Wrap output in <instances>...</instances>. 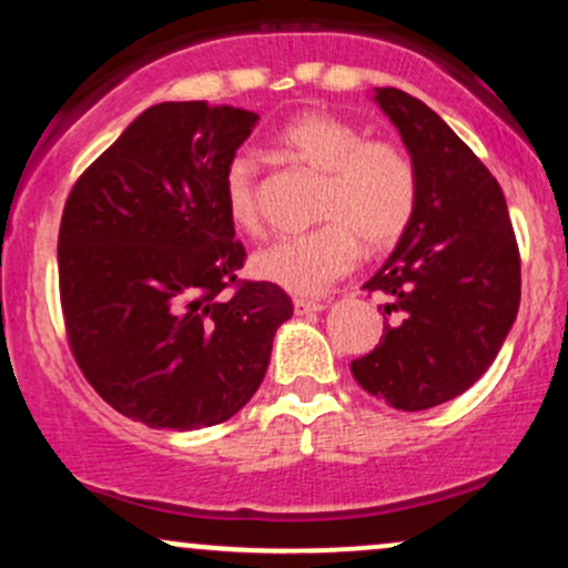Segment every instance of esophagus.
<instances>
[{
	"mask_svg": "<svg viewBox=\"0 0 568 568\" xmlns=\"http://www.w3.org/2000/svg\"><path fill=\"white\" fill-rule=\"evenodd\" d=\"M293 310H296L298 315H310V312H321L323 304L315 302V298H293Z\"/></svg>",
	"mask_w": 568,
	"mask_h": 568,
	"instance_id": "1",
	"label": "esophagus"
}]
</instances>
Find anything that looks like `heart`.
<instances>
[{"mask_svg": "<svg viewBox=\"0 0 568 568\" xmlns=\"http://www.w3.org/2000/svg\"><path fill=\"white\" fill-rule=\"evenodd\" d=\"M291 160L323 173L315 230L285 234L253 256V272L277 288L315 296L355 266L361 245L382 253L410 230L419 207V168L400 141L366 139L357 122L321 109L291 116L277 130ZM221 200L240 232L262 230L256 162L234 154L221 173Z\"/></svg>", "mask_w": 568, "mask_h": 568, "instance_id": "1", "label": "heart"}]
</instances>
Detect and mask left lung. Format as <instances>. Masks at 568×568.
<instances>
[{"label": "left lung", "instance_id": "8db88e82", "mask_svg": "<svg viewBox=\"0 0 568 568\" xmlns=\"http://www.w3.org/2000/svg\"><path fill=\"white\" fill-rule=\"evenodd\" d=\"M376 101L419 168V207L393 256L366 283L393 315L352 374L400 410L470 389L505 342L520 304V253L505 194L488 168L419 98L379 88Z\"/></svg>", "mask_w": 568, "mask_h": 568}]
</instances>
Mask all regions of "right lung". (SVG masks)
Segmentation results:
<instances>
[{"mask_svg": "<svg viewBox=\"0 0 568 568\" xmlns=\"http://www.w3.org/2000/svg\"><path fill=\"white\" fill-rule=\"evenodd\" d=\"M258 116L168 101L71 186L58 232L69 349L109 406L149 427H213L262 384L288 293L240 280L221 173Z\"/></svg>", "mask_w": 568, "mask_h": 568, "instance_id": "obj_1", "label": "right lung"}]
</instances>
